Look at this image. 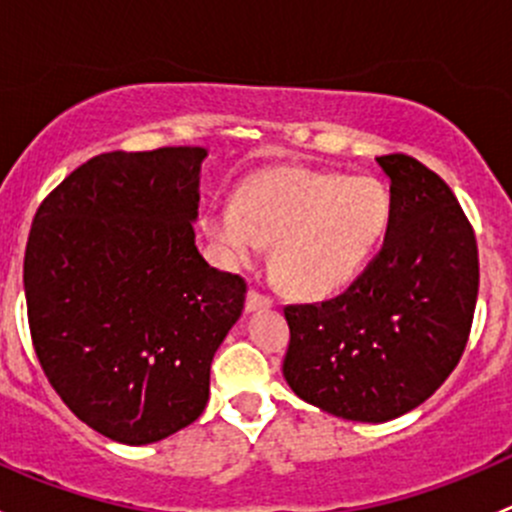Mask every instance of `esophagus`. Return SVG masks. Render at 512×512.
Segmentation results:
<instances>
[{
  "label": "esophagus",
  "mask_w": 512,
  "mask_h": 512,
  "mask_svg": "<svg viewBox=\"0 0 512 512\" xmlns=\"http://www.w3.org/2000/svg\"><path fill=\"white\" fill-rule=\"evenodd\" d=\"M272 307V299L267 294L257 292V289H250L245 299V309L247 312H257V309H270Z\"/></svg>",
  "instance_id": "34e87169"
}]
</instances>
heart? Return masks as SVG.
<instances>
[{
    "label": "heart",
    "instance_id": "obj_1",
    "mask_svg": "<svg viewBox=\"0 0 512 512\" xmlns=\"http://www.w3.org/2000/svg\"><path fill=\"white\" fill-rule=\"evenodd\" d=\"M389 220L391 193L381 180L275 168L245 180L235 203L210 208L203 227L232 262L275 245L277 280L302 297H324L364 270Z\"/></svg>",
    "mask_w": 512,
    "mask_h": 512
}]
</instances>
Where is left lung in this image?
I'll return each mask as SVG.
<instances>
[{
    "label": "left lung",
    "mask_w": 512,
    "mask_h": 512,
    "mask_svg": "<svg viewBox=\"0 0 512 512\" xmlns=\"http://www.w3.org/2000/svg\"><path fill=\"white\" fill-rule=\"evenodd\" d=\"M391 180V220L366 270L332 299L287 304V384L347 421L416 409L466 349L478 299V245L456 195L404 153L376 158Z\"/></svg>",
    "instance_id": "left-lung-1"
}]
</instances>
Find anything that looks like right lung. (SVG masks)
<instances>
[{
  "label": "right lung",
  "instance_id": "obj_1",
  "mask_svg": "<svg viewBox=\"0 0 512 512\" xmlns=\"http://www.w3.org/2000/svg\"><path fill=\"white\" fill-rule=\"evenodd\" d=\"M205 148L101 153L34 215L29 332L46 379L86 426L146 446L190 426L245 307L240 275L195 247Z\"/></svg>",
  "mask_w": 512,
  "mask_h": 512
}]
</instances>
